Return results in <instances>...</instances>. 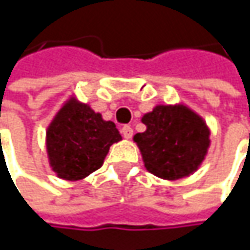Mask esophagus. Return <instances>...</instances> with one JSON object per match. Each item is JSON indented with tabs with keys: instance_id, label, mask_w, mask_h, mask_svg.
I'll return each mask as SVG.
<instances>
[{
	"instance_id": "esophagus-1",
	"label": "esophagus",
	"mask_w": 250,
	"mask_h": 250,
	"mask_svg": "<svg viewBox=\"0 0 250 250\" xmlns=\"http://www.w3.org/2000/svg\"><path fill=\"white\" fill-rule=\"evenodd\" d=\"M122 133H123V136H125V139H130V137L133 136V128H131L130 125H123Z\"/></svg>"
}]
</instances>
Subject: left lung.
<instances>
[{
    "instance_id": "left-lung-1",
    "label": "left lung",
    "mask_w": 250,
    "mask_h": 250,
    "mask_svg": "<svg viewBox=\"0 0 250 250\" xmlns=\"http://www.w3.org/2000/svg\"><path fill=\"white\" fill-rule=\"evenodd\" d=\"M142 122L146 131L137 133L134 142L149 172L174 181L200 167L210 145V131L194 111L184 105H158Z\"/></svg>"
}]
</instances>
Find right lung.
Here are the masks:
<instances>
[{
  "mask_svg": "<svg viewBox=\"0 0 250 250\" xmlns=\"http://www.w3.org/2000/svg\"><path fill=\"white\" fill-rule=\"evenodd\" d=\"M46 136L50 167L68 181L82 179L97 171L110 146L122 140L113 122H104L101 114L74 100L62 107Z\"/></svg>",
  "mask_w": 250,
  "mask_h": 250,
  "instance_id": "obj_1",
  "label": "right lung"
}]
</instances>
